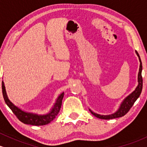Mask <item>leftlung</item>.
I'll use <instances>...</instances> for the list:
<instances>
[{
  "instance_id": "obj_1",
  "label": "left lung",
  "mask_w": 147,
  "mask_h": 147,
  "mask_svg": "<svg viewBox=\"0 0 147 147\" xmlns=\"http://www.w3.org/2000/svg\"><path fill=\"white\" fill-rule=\"evenodd\" d=\"M136 53L138 55V58L140 60V69H139V72H138V86L136 87V88L135 89V90L133 92H131L129 95L127 96L126 98L122 100V102L121 103V104L119 105V108H118V110H117L115 113L113 114H110V115H100V114H97L94 113V112L92 111V110H90V111L91 112V113L94 116H95L96 117L102 119H115L118 117H121L124 116L129 111L130 109L131 108V107L133 106L135 102L136 101V100L139 98L140 95L141 94L142 90V84H143V80H142V65L141 59H140L139 54L136 51Z\"/></svg>"
}]
</instances>
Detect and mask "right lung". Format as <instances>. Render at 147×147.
Returning a JSON list of instances; mask_svg holds the SVG:
<instances>
[{
  "label": "right lung",
  "instance_id": "right-lung-1",
  "mask_svg": "<svg viewBox=\"0 0 147 147\" xmlns=\"http://www.w3.org/2000/svg\"><path fill=\"white\" fill-rule=\"evenodd\" d=\"M2 91L3 98H4L6 104L11 110L13 113L16 115V117L24 123L33 125V126H43V125L48 124L56 117L57 114L60 112L61 105H62V98H63L64 94H65L64 92H62L57 96L55 103H54L53 106L52 107L49 113L44 114V115H39L37 113L24 111L14 105L8 98L3 80L2 81Z\"/></svg>",
  "mask_w": 147,
  "mask_h": 147
}]
</instances>
